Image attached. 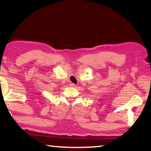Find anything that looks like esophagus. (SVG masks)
Listing matches in <instances>:
<instances>
[{
	"instance_id": "1",
	"label": "esophagus",
	"mask_w": 151,
	"mask_h": 151,
	"mask_svg": "<svg viewBox=\"0 0 151 151\" xmlns=\"http://www.w3.org/2000/svg\"><path fill=\"white\" fill-rule=\"evenodd\" d=\"M70 87H76V85L74 84V83H70Z\"/></svg>"
}]
</instances>
